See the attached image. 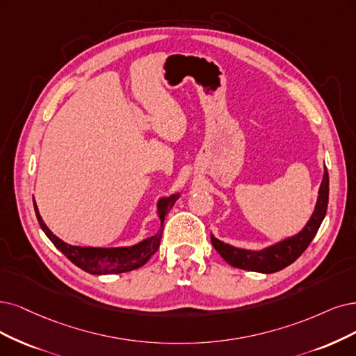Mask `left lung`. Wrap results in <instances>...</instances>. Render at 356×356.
Instances as JSON below:
<instances>
[{
  "instance_id": "obj_1",
  "label": "left lung",
  "mask_w": 356,
  "mask_h": 356,
  "mask_svg": "<svg viewBox=\"0 0 356 356\" xmlns=\"http://www.w3.org/2000/svg\"><path fill=\"white\" fill-rule=\"evenodd\" d=\"M328 205V173L327 168L324 170V177L318 192V201L315 205V211L309 221L307 222L305 229L298 233L293 238H289L277 245L270 246L264 251H246V249H239L230 246L225 242L216 239L211 234V242L216 248V251L225 258L227 264L236 268H242L248 271H258V273H275L291 266L295 262L302 252L305 251L308 245L312 242L314 236L317 234L321 222L327 213Z\"/></svg>"
}]
</instances>
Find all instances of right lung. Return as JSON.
<instances>
[{
  "instance_id": "right-lung-1",
  "label": "right lung",
  "mask_w": 356,
  "mask_h": 356,
  "mask_svg": "<svg viewBox=\"0 0 356 356\" xmlns=\"http://www.w3.org/2000/svg\"><path fill=\"white\" fill-rule=\"evenodd\" d=\"M177 195L170 196L167 200H161L158 202V214L161 218V229L152 238L143 241L135 246L130 248H82V246H72L60 241L56 234L45 226L41 216H39L38 207L33 201L35 213L39 226L48 236V239L56 245L57 249L67 257L74 266L82 268L90 274H118L136 270L147 264V261L160 248V241L163 234V222L165 216L175 205Z\"/></svg>"
}]
</instances>
